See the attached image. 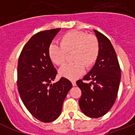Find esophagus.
<instances>
[{
	"instance_id": "obj_1",
	"label": "esophagus",
	"mask_w": 135,
	"mask_h": 135,
	"mask_svg": "<svg viewBox=\"0 0 135 135\" xmlns=\"http://www.w3.org/2000/svg\"><path fill=\"white\" fill-rule=\"evenodd\" d=\"M71 83H72V85H73V86H76V81H71Z\"/></svg>"
}]
</instances>
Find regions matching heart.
<instances>
[{
	"instance_id": "obj_1",
	"label": "heart",
	"mask_w": 135,
	"mask_h": 135,
	"mask_svg": "<svg viewBox=\"0 0 135 135\" xmlns=\"http://www.w3.org/2000/svg\"><path fill=\"white\" fill-rule=\"evenodd\" d=\"M60 45L51 43L49 56L53 64L61 65L66 60L67 53H72L74 62L64 65L59 70L62 77L74 80L84 73V68H90L96 62L99 53L98 40L93 35H87L78 30H71L61 38Z\"/></svg>"
}]
</instances>
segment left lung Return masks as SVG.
Masks as SVG:
<instances>
[{
	"label": "left lung",
	"instance_id": "obj_1",
	"mask_svg": "<svg viewBox=\"0 0 135 135\" xmlns=\"http://www.w3.org/2000/svg\"><path fill=\"white\" fill-rule=\"evenodd\" d=\"M99 45L98 58L93 68L78 80V86L82 95L79 105L84 114L97 118L107 114L112 108L117 97L121 78V71L115 50L110 40L94 30Z\"/></svg>",
	"mask_w": 135,
	"mask_h": 135
}]
</instances>
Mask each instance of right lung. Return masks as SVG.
I'll list each match as a JSON object with an SVG mask.
<instances>
[{
    "mask_svg": "<svg viewBox=\"0 0 135 135\" xmlns=\"http://www.w3.org/2000/svg\"><path fill=\"white\" fill-rule=\"evenodd\" d=\"M60 28L34 35L22 49L17 65V86L21 99L34 118L51 122L59 116L71 82L61 78L51 84L57 70L49 56V46Z\"/></svg>",
    "mask_w": 135,
    "mask_h": 135,
    "instance_id": "add662e5",
    "label": "right lung"
}]
</instances>
